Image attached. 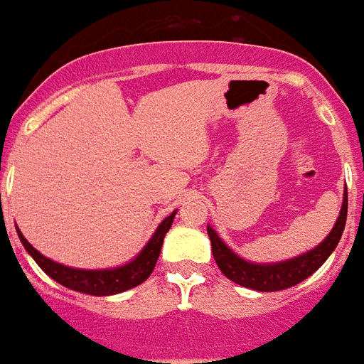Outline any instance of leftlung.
Instances as JSON below:
<instances>
[{"mask_svg":"<svg viewBox=\"0 0 364 364\" xmlns=\"http://www.w3.org/2000/svg\"><path fill=\"white\" fill-rule=\"evenodd\" d=\"M346 216H348V190H344V200H342L338 220L329 235L323 238V242L318 244L306 254L293 257V259L280 261V263H250L238 257L231 248H228V244L218 237V232L210 225L206 228V231L212 242V255L220 270L229 280L248 289H255V291H280V289H287L306 280L308 276H312L327 261L344 232Z\"/></svg>","mask_w":364,"mask_h":364,"instance_id":"8db88e82","label":"left lung"}]
</instances>
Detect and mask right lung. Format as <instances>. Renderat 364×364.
Listing matches in <instances>:
<instances>
[{"mask_svg": "<svg viewBox=\"0 0 364 364\" xmlns=\"http://www.w3.org/2000/svg\"><path fill=\"white\" fill-rule=\"evenodd\" d=\"M174 214L176 210L167 216L164 222L159 223L156 229L154 237L148 240V244L142 248V252L136 255L135 259L129 261L127 264L116 267V269H103V270H84V269H71L65 264H60L56 261L48 259L43 254L31 246L24 238V235L16 229L20 237V242L24 244L26 252L35 259L41 269L45 270L46 274L50 276L52 280L58 284L69 287L73 291L86 293V295H95V297H105V295H116V293L127 291L132 287L139 286L146 280L148 276L152 274L154 267L158 263L159 252L164 246V238L167 231L173 225Z\"/></svg>", "mask_w": 364, "mask_h": 364, "instance_id": "right-lung-1", "label": "right lung"}]
</instances>
